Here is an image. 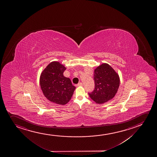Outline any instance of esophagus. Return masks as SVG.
<instances>
[{"instance_id":"esophagus-1","label":"esophagus","mask_w":157,"mask_h":157,"mask_svg":"<svg viewBox=\"0 0 157 157\" xmlns=\"http://www.w3.org/2000/svg\"><path fill=\"white\" fill-rule=\"evenodd\" d=\"M83 86V84L81 82H79L77 84V86Z\"/></svg>"}]
</instances>
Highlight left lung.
Returning a JSON list of instances; mask_svg holds the SVG:
<instances>
[{"label":"left lung","mask_w":157,"mask_h":157,"mask_svg":"<svg viewBox=\"0 0 157 157\" xmlns=\"http://www.w3.org/2000/svg\"><path fill=\"white\" fill-rule=\"evenodd\" d=\"M94 89L89 96L97 104H104L114 98L120 85L119 76L109 64L104 63L94 71Z\"/></svg>","instance_id":"left-lung-1"}]
</instances>
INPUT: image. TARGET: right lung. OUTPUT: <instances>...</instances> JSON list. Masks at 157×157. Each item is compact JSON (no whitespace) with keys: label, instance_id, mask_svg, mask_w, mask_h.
Masks as SVG:
<instances>
[{"label":"right lung","instance_id":"right-lung-1","mask_svg":"<svg viewBox=\"0 0 157 157\" xmlns=\"http://www.w3.org/2000/svg\"><path fill=\"white\" fill-rule=\"evenodd\" d=\"M66 68L58 61L49 63L40 76V85L46 98L56 104H66L75 89L69 78L63 76Z\"/></svg>","mask_w":157,"mask_h":157}]
</instances>
